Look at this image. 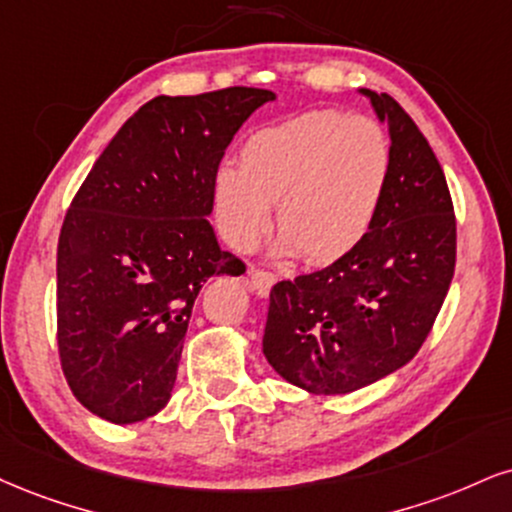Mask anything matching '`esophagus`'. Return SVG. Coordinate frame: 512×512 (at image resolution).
I'll list each match as a JSON object with an SVG mask.
<instances>
[{
  "instance_id": "34e87169",
  "label": "esophagus",
  "mask_w": 512,
  "mask_h": 512,
  "mask_svg": "<svg viewBox=\"0 0 512 512\" xmlns=\"http://www.w3.org/2000/svg\"><path fill=\"white\" fill-rule=\"evenodd\" d=\"M250 281L260 298H267L272 286L276 283V276L272 272H262V269H250Z\"/></svg>"
}]
</instances>
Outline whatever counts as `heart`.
Instances as JSON below:
<instances>
[{"mask_svg":"<svg viewBox=\"0 0 512 512\" xmlns=\"http://www.w3.org/2000/svg\"><path fill=\"white\" fill-rule=\"evenodd\" d=\"M391 171L384 128L367 116L319 109L260 128L240 166L214 178V209L226 240L250 250L272 229L279 252L329 264L353 252L377 219Z\"/></svg>","mask_w":512,"mask_h":512,"instance_id":"heart-1","label":"heart"}]
</instances>
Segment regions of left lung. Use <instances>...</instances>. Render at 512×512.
<instances>
[{
	"mask_svg": "<svg viewBox=\"0 0 512 512\" xmlns=\"http://www.w3.org/2000/svg\"><path fill=\"white\" fill-rule=\"evenodd\" d=\"M389 128L391 171L372 229L322 272L269 295L262 350L283 379L341 396L405 367L432 331L455 269V217L427 138L386 92L357 90Z\"/></svg>",
	"mask_w": 512,
	"mask_h": 512,
	"instance_id": "left-lung-1",
	"label": "left lung"
}]
</instances>
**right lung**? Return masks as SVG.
Instances as JSON below:
<instances>
[{
  "mask_svg": "<svg viewBox=\"0 0 512 512\" xmlns=\"http://www.w3.org/2000/svg\"><path fill=\"white\" fill-rule=\"evenodd\" d=\"M272 90L159 95L121 126L73 197L57 250L59 355L73 396L114 424L169 403L209 276H240L209 224L226 147Z\"/></svg>",
  "mask_w": 512,
  "mask_h": 512,
  "instance_id": "obj_1",
  "label": "right lung"
}]
</instances>
